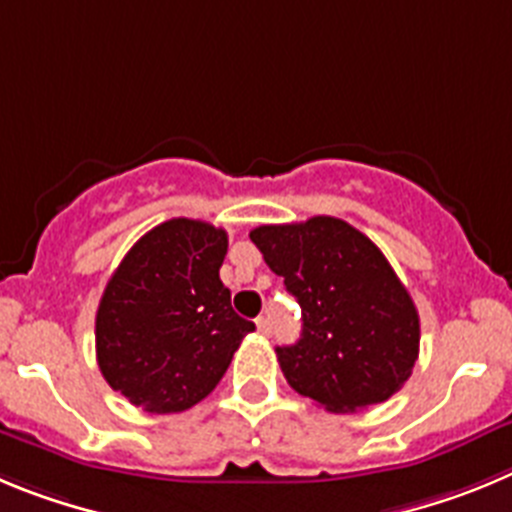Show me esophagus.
<instances>
[{
	"mask_svg": "<svg viewBox=\"0 0 512 512\" xmlns=\"http://www.w3.org/2000/svg\"><path fill=\"white\" fill-rule=\"evenodd\" d=\"M255 324H257V331H260L262 336H270V331H273V324H270V319H267V316H260Z\"/></svg>",
	"mask_w": 512,
	"mask_h": 512,
	"instance_id": "esophagus-1",
	"label": "esophagus"
}]
</instances>
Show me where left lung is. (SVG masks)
<instances>
[{
  "label": "left lung",
  "instance_id": "8db88e82",
  "mask_svg": "<svg viewBox=\"0 0 512 512\" xmlns=\"http://www.w3.org/2000/svg\"><path fill=\"white\" fill-rule=\"evenodd\" d=\"M250 239L301 306V339L275 347L290 388L331 413L398 393L416 365L421 326L375 242L334 216L265 224Z\"/></svg>",
  "mask_w": 512,
  "mask_h": 512
}]
</instances>
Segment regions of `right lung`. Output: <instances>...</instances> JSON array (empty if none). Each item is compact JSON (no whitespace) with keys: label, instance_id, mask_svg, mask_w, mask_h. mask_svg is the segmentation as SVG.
<instances>
[{"label":"right lung","instance_id":"add662e5","mask_svg":"<svg viewBox=\"0 0 512 512\" xmlns=\"http://www.w3.org/2000/svg\"><path fill=\"white\" fill-rule=\"evenodd\" d=\"M227 232L170 219L135 242L96 311V362L112 390L147 413L204 400L255 324L219 278Z\"/></svg>","mask_w":512,"mask_h":512}]
</instances>
